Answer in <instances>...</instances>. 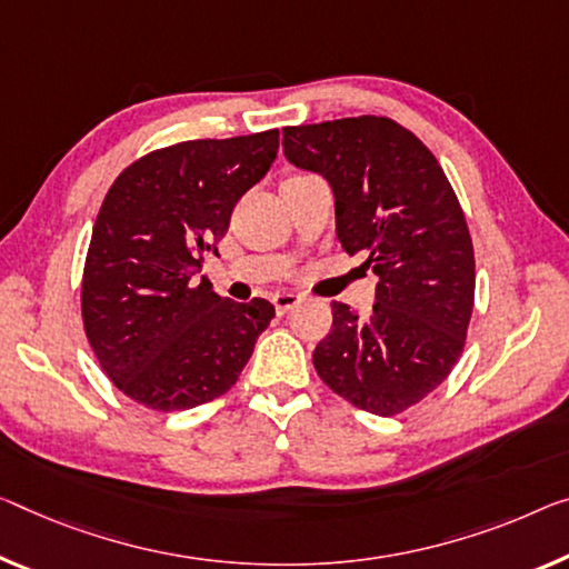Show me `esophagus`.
Instances as JSON below:
<instances>
[{"mask_svg":"<svg viewBox=\"0 0 569 569\" xmlns=\"http://www.w3.org/2000/svg\"><path fill=\"white\" fill-rule=\"evenodd\" d=\"M300 300H302V297H300V295H295V292H277V295L272 297L274 310H277L279 315H284L287 310L295 308V305L300 302Z\"/></svg>","mask_w":569,"mask_h":569,"instance_id":"1","label":"esophagus"}]
</instances>
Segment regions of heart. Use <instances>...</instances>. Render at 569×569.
Listing matches in <instances>:
<instances>
[{
  "mask_svg": "<svg viewBox=\"0 0 569 569\" xmlns=\"http://www.w3.org/2000/svg\"><path fill=\"white\" fill-rule=\"evenodd\" d=\"M302 178H310V174H305V172H295V174H290V178H287L284 182H292V180H302Z\"/></svg>",
  "mask_w": 569,
  "mask_h": 569,
  "instance_id": "heart-1",
  "label": "heart"
}]
</instances>
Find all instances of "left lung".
<instances>
[{
	"label": "left lung",
	"mask_w": 569,
	"mask_h": 569,
	"mask_svg": "<svg viewBox=\"0 0 569 569\" xmlns=\"http://www.w3.org/2000/svg\"><path fill=\"white\" fill-rule=\"evenodd\" d=\"M284 154L336 196L346 254L379 277L371 315L333 302L315 371L363 412L391 417L448 379L476 297L473 241L437 157L387 117L284 127Z\"/></svg>",
	"instance_id": "8db88e82"
}]
</instances>
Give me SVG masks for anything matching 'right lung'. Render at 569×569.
Segmentation results:
<instances>
[{"instance_id":"right-lung-1","label":"right lung","mask_w":569,"mask_h":569,"mask_svg":"<svg viewBox=\"0 0 569 569\" xmlns=\"http://www.w3.org/2000/svg\"><path fill=\"white\" fill-rule=\"evenodd\" d=\"M279 132L190 139L139 157L113 180L83 264L86 338L121 395L154 412L229 391L274 305L218 297L196 269L264 178Z\"/></svg>"}]
</instances>
